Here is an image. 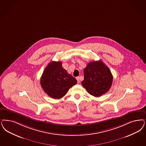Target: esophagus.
I'll use <instances>...</instances> for the list:
<instances>
[{
  "mask_svg": "<svg viewBox=\"0 0 146 146\" xmlns=\"http://www.w3.org/2000/svg\"><path fill=\"white\" fill-rule=\"evenodd\" d=\"M76 80H77L78 83H80V78H79V76H78V77L76 78Z\"/></svg>",
  "mask_w": 146,
  "mask_h": 146,
  "instance_id": "obj_1",
  "label": "esophagus"
}]
</instances>
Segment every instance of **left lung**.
Instances as JSON below:
<instances>
[{
	"instance_id": "1",
	"label": "left lung",
	"mask_w": 146,
	"mask_h": 146,
	"mask_svg": "<svg viewBox=\"0 0 146 146\" xmlns=\"http://www.w3.org/2000/svg\"><path fill=\"white\" fill-rule=\"evenodd\" d=\"M84 80L81 84L92 96L99 97L111 88L113 76L102 61L90 62L84 68Z\"/></svg>"
}]
</instances>
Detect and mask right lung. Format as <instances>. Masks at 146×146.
Instances as JSON below:
<instances>
[{
  "instance_id": "add662e5",
  "label": "right lung",
  "mask_w": 146,
  "mask_h": 146,
  "mask_svg": "<svg viewBox=\"0 0 146 146\" xmlns=\"http://www.w3.org/2000/svg\"><path fill=\"white\" fill-rule=\"evenodd\" d=\"M77 83L62 67L61 61H52L46 66L40 79V84L46 93L54 99L62 98L70 87Z\"/></svg>"
}]
</instances>
